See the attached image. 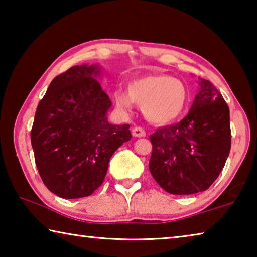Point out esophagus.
I'll use <instances>...</instances> for the list:
<instances>
[{
	"mask_svg": "<svg viewBox=\"0 0 257 257\" xmlns=\"http://www.w3.org/2000/svg\"><path fill=\"white\" fill-rule=\"evenodd\" d=\"M133 136L134 137H145L146 133L142 127H135L133 129Z\"/></svg>",
	"mask_w": 257,
	"mask_h": 257,
	"instance_id": "esophagus-1",
	"label": "esophagus"
}]
</instances>
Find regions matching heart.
<instances>
[{
	"label": "heart",
	"instance_id": "b5f03b06",
	"mask_svg": "<svg viewBox=\"0 0 257 257\" xmlns=\"http://www.w3.org/2000/svg\"><path fill=\"white\" fill-rule=\"evenodd\" d=\"M128 90L119 89L115 92L118 107L130 111L137 103L143 106L146 119L158 124L176 120L184 112L187 103L184 82L163 73L137 78L130 82Z\"/></svg>",
	"mask_w": 257,
	"mask_h": 257
}]
</instances>
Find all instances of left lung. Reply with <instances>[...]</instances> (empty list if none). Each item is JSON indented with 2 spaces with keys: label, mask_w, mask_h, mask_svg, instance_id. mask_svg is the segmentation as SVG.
I'll return each instance as SVG.
<instances>
[{
  "label": "left lung",
  "mask_w": 257,
  "mask_h": 257,
  "mask_svg": "<svg viewBox=\"0 0 257 257\" xmlns=\"http://www.w3.org/2000/svg\"><path fill=\"white\" fill-rule=\"evenodd\" d=\"M199 85L188 114L150 136L151 175L173 195L210 188L222 171L231 147L227 103L211 81L201 79Z\"/></svg>",
  "instance_id": "8db88e82"
}]
</instances>
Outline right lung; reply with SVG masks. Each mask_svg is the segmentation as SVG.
I'll list each match as a JSON object with an SVG mask.
<instances>
[{
  "mask_svg": "<svg viewBox=\"0 0 257 257\" xmlns=\"http://www.w3.org/2000/svg\"><path fill=\"white\" fill-rule=\"evenodd\" d=\"M97 66H75L51 81L30 133L35 163L47 189L62 198L92 195L113 153L132 139L129 124L108 123V95Z\"/></svg>",
  "mask_w": 257,
  "mask_h": 257,
  "instance_id": "1",
  "label": "right lung"
}]
</instances>
